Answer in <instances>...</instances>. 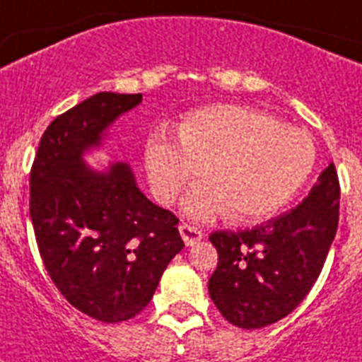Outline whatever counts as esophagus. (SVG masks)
<instances>
[{
    "label": "esophagus",
    "instance_id": "obj_1",
    "mask_svg": "<svg viewBox=\"0 0 362 362\" xmlns=\"http://www.w3.org/2000/svg\"><path fill=\"white\" fill-rule=\"evenodd\" d=\"M180 235L184 239L187 247H193L197 241L204 238V232L200 230V228L193 226V224H187V223H182L180 224Z\"/></svg>",
    "mask_w": 362,
    "mask_h": 362
}]
</instances>
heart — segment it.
Returning <instances> with one entry per match:
<instances>
[{
    "label": "heart",
    "instance_id": "1",
    "mask_svg": "<svg viewBox=\"0 0 362 362\" xmlns=\"http://www.w3.org/2000/svg\"><path fill=\"white\" fill-rule=\"evenodd\" d=\"M154 195L173 202L206 175L186 199V211L214 218L232 211L238 221H257L284 208L309 180L317 151L302 129L247 106L218 105L191 114L180 139L153 134L145 151Z\"/></svg>",
    "mask_w": 362,
    "mask_h": 362
}]
</instances>
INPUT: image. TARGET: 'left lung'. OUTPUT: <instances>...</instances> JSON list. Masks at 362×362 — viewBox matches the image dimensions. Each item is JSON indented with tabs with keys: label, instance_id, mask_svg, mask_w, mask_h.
<instances>
[{
	"label": "left lung",
	"instance_id": "1",
	"mask_svg": "<svg viewBox=\"0 0 362 362\" xmlns=\"http://www.w3.org/2000/svg\"><path fill=\"white\" fill-rule=\"evenodd\" d=\"M339 199V176L329 163L291 211L248 230H217L209 235L218 263L208 291L230 324L259 329L298 308L335 239Z\"/></svg>",
	"mask_w": 362,
	"mask_h": 362
}]
</instances>
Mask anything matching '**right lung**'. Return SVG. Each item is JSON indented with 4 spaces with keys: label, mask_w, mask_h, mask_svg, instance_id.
I'll list each match as a JSON object with an SVG mask.
<instances>
[{
    "label": "right lung",
    "mask_w": 362,
    "mask_h": 362,
    "mask_svg": "<svg viewBox=\"0 0 362 362\" xmlns=\"http://www.w3.org/2000/svg\"><path fill=\"white\" fill-rule=\"evenodd\" d=\"M139 101L141 93L101 92L54 117L29 180V211L47 274L73 308L108 324L136 317L184 248L178 217L136 187L127 163L95 173L81 160Z\"/></svg>",
    "instance_id": "add662e5"
}]
</instances>
